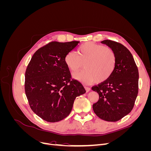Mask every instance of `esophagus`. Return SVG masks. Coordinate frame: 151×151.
Here are the masks:
<instances>
[{
    "instance_id": "1",
    "label": "esophagus",
    "mask_w": 151,
    "mask_h": 151,
    "mask_svg": "<svg viewBox=\"0 0 151 151\" xmlns=\"http://www.w3.org/2000/svg\"><path fill=\"white\" fill-rule=\"evenodd\" d=\"M84 88H85V89H86V92H87V93L89 92V91H91V88H89V87L84 86Z\"/></svg>"
}]
</instances>
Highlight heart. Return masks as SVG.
Here are the masks:
<instances>
[{
  "label": "heart",
  "instance_id": "heart-1",
  "mask_svg": "<svg viewBox=\"0 0 151 151\" xmlns=\"http://www.w3.org/2000/svg\"><path fill=\"white\" fill-rule=\"evenodd\" d=\"M116 58L110 48L93 42H88L81 46L78 54L74 51L67 52L64 62L72 72H76L84 66L85 69L74 73L73 79L83 84L102 83L108 80L115 70Z\"/></svg>",
  "mask_w": 151,
  "mask_h": 151
}]
</instances>
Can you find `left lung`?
Returning a JSON list of instances; mask_svg holds the SVG:
<instances>
[{
  "instance_id": "left-lung-1",
  "label": "left lung",
  "mask_w": 151,
  "mask_h": 151,
  "mask_svg": "<svg viewBox=\"0 0 151 151\" xmlns=\"http://www.w3.org/2000/svg\"><path fill=\"white\" fill-rule=\"evenodd\" d=\"M113 50L116 65L109 78L92 90L99 94L94 112L107 122H117L133 109L139 90V70L130 52L123 45L106 40L101 42Z\"/></svg>"
}]
</instances>
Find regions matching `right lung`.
I'll list each match as a JSON object with an SVG mask.
<instances>
[{
  "label": "right lung",
  "mask_w": 151,
  "mask_h": 151,
  "mask_svg": "<svg viewBox=\"0 0 151 151\" xmlns=\"http://www.w3.org/2000/svg\"><path fill=\"white\" fill-rule=\"evenodd\" d=\"M79 42H53L38 49L26 68L25 93L33 112L48 122H57L70 113L76 97L86 93L83 86L70 80L65 54Z\"/></svg>",
  "instance_id": "add662e5"
}]
</instances>
